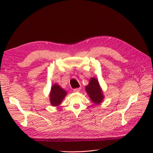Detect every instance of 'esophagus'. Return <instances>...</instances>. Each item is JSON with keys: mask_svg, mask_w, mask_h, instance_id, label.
<instances>
[{"mask_svg": "<svg viewBox=\"0 0 153 153\" xmlns=\"http://www.w3.org/2000/svg\"><path fill=\"white\" fill-rule=\"evenodd\" d=\"M81 91V88H76V89H74V92H78Z\"/></svg>", "mask_w": 153, "mask_h": 153, "instance_id": "34e87169", "label": "esophagus"}]
</instances>
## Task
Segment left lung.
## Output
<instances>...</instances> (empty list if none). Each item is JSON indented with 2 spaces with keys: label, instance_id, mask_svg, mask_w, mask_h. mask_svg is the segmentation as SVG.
Returning a JSON list of instances; mask_svg holds the SVG:
<instances>
[{
  "label": "left lung",
  "instance_id": "obj_1",
  "mask_svg": "<svg viewBox=\"0 0 153 153\" xmlns=\"http://www.w3.org/2000/svg\"><path fill=\"white\" fill-rule=\"evenodd\" d=\"M85 91L92 102L99 105L104 99V95L97 79L92 77L87 85L85 86Z\"/></svg>",
  "mask_w": 153,
  "mask_h": 153
}]
</instances>
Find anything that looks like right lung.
I'll return each instance as SVG.
<instances>
[{"label":"right lung","mask_w":153,"mask_h":153,"mask_svg":"<svg viewBox=\"0 0 153 153\" xmlns=\"http://www.w3.org/2000/svg\"><path fill=\"white\" fill-rule=\"evenodd\" d=\"M67 95V92L58 84L52 85L49 94L50 103L52 106L59 105Z\"/></svg>","instance_id":"obj_1"}]
</instances>
